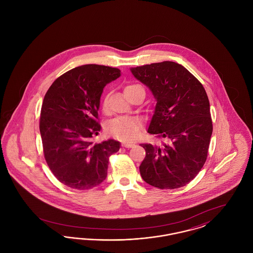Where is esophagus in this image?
I'll return each instance as SVG.
<instances>
[{"mask_svg":"<svg viewBox=\"0 0 253 253\" xmlns=\"http://www.w3.org/2000/svg\"><path fill=\"white\" fill-rule=\"evenodd\" d=\"M133 146H134V144L130 143V142H123L122 143V147H125V148H132Z\"/></svg>","mask_w":253,"mask_h":253,"instance_id":"34e87169","label":"esophagus"}]
</instances>
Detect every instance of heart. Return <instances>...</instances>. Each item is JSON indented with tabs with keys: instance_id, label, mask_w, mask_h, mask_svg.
<instances>
[{
	"instance_id": "heart-1",
	"label": "heart",
	"mask_w": 253,
	"mask_h": 253,
	"mask_svg": "<svg viewBox=\"0 0 253 253\" xmlns=\"http://www.w3.org/2000/svg\"><path fill=\"white\" fill-rule=\"evenodd\" d=\"M141 88V86L138 84H128L124 88V94L125 96L129 93H132L135 89ZM107 110V103L106 101L103 102V111L105 112ZM139 122L135 119L131 118H117L113 121L109 122L106 131L112 136L123 140V141H132L133 140L138 132H139Z\"/></svg>"
}]
</instances>
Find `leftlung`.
Instances as JSON below:
<instances>
[{"label": "left lung", "mask_w": 253, "mask_h": 253, "mask_svg": "<svg viewBox=\"0 0 253 253\" xmlns=\"http://www.w3.org/2000/svg\"><path fill=\"white\" fill-rule=\"evenodd\" d=\"M157 99L148 132L169 143L141 144L142 179L158 189H177L198 174L207 160L212 121L203 85L184 66L162 61L131 68Z\"/></svg>", "instance_id": "8db88e82"}]
</instances>
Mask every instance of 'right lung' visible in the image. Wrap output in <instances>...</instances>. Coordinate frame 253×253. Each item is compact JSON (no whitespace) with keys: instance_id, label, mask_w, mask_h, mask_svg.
<instances>
[{"instance_id":"obj_1","label":"right lung","mask_w":253,"mask_h":253,"mask_svg":"<svg viewBox=\"0 0 253 253\" xmlns=\"http://www.w3.org/2000/svg\"><path fill=\"white\" fill-rule=\"evenodd\" d=\"M120 77L118 68L85 64L61 75L44 96L40 118L44 158L71 189L88 190L105 180L109 157L121 148L114 139L91 141L101 130L97 111L103 88Z\"/></svg>"}]
</instances>
